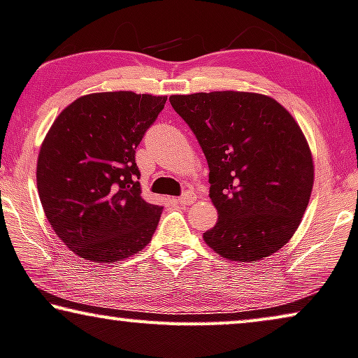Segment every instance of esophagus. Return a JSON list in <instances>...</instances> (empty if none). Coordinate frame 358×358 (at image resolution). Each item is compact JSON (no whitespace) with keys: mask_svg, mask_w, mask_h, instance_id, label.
Wrapping results in <instances>:
<instances>
[{"mask_svg":"<svg viewBox=\"0 0 358 358\" xmlns=\"http://www.w3.org/2000/svg\"><path fill=\"white\" fill-rule=\"evenodd\" d=\"M196 201V197L193 193H185L181 197H178V204L180 206H189L193 204V202Z\"/></svg>","mask_w":358,"mask_h":358,"instance_id":"esophagus-1","label":"esophagus"}]
</instances>
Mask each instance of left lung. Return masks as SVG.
I'll use <instances>...</instances> for the list:
<instances>
[{
	"instance_id": "1",
	"label": "left lung",
	"mask_w": 358,
	"mask_h": 358,
	"mask_svg": "<svg viewBox=\"0 0 358 358\" xmlns=\"http://www.w3.org/2000/svg\"><path fill=\"white\" fill-rule=\"evenodd\" d=\"M209 164L218 212L202 236L218 255L254 264L278 252L301 225L313 186V159L289 112L248 92L172 94Z\"/></svg>"
}]
</instances>
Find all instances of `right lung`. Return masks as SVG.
<instances>
[{
  "label": "right lung",
  "mask_w": 358,
  "mask_h": 358,
  "mask_svg": "<svg viewBox=\"0 0 358 358\" xmlns=\"http://www.w3.org/2000/svg\"><path fill=\"white\" fill-rule=\"evenodd\" d=\"M167 96L106 92L69 104L41 143L36 188L45 215L85 260L119 262L145 249L162 206L141 196L135 149Z\"/></svg>",
  "instance_id": "1"
}]
</instances>
